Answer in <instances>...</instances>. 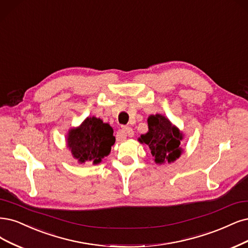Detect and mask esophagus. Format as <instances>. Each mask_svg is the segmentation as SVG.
<instances>
[{"instance_id": "obj_1", "label": "esophagus", "mask_w": 248, "mask_h": 248, "mask_svg": "<svg viewBox=\"0 0 248 248\" xmlns=\"http://www.w3.org/2000/svg\"><path fill=\"white\" fill-rule=\"evenodd\" d=\"M121 133L123 135H126V136H133L134 132H133V129L131 127H128V126H123L122 129H121Z\"/></svg>"}]
</instances>
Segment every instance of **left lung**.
Instances as JSON below:
<instances>
[{
    "label": "left lung",
    "mask_w": 248,
    "mask_h": 248,
    "mask_svg": "<svg viewBox=\"0 0 248 248\" xmlns=\"http://www.w3.org/2000/svg\"><path fill=\"white\" fill-rule=\"evenodd\" d=\"M149 131L141 134L140 143L147 144L157 164L165 162L171 163L182 155L181 141L183 133L168 119L160 114L151 115L148 118Z\"/></svg>",
    "instance_id": "left-lung-1"
}]
</instances>
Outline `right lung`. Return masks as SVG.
I'll return each mask as SVG.
<instances>
[{
	"label": "right lung",
	"mask_w": 248,
	"mask_h": 248,
	"mask_svg": "<svg viewBox=\"0 0 248 248\" xmlns=\"http://www.w3.org/2000/svg\"><path fill=\"white\" fill-rule=\"evenodd\" d=\"M114 130L99 118L88 117L77 128H73L67 135V147L79 163L93 162L98 164L107 157L115 143Z\"/></svg>",
	"instance_id": "add662e5"
}]
</instances>
